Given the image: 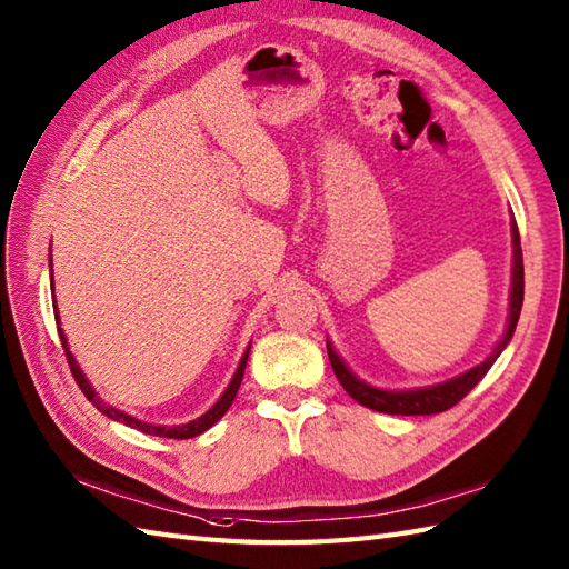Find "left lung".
I'll return each instance as SVG.
<instances>
[{"label":"left lung","instance_id":"8db88e82","mask_svg":"<svg viewBox=\"0 0 569 569\" xmlns=\"http://www.w3.org/2000/svg\"><path fill=\"white\" fill-rule=\"evenodd\" d=\"M511 244H513V267H511V296H509V325L507 332L501 337L495 351L487 356V359L470 368V371L460 373L451 380L439 382V386H429V388H417V390H380L368 386L361 378H356L347 363L339 359V353L335 347L327 341V353H329V363H332V371L337 380L341 382L351 398L368 407L376 409V412H386V415H402V417H415V415H439L458 405L466 395L478 386V382L485 378V373L490 371L492 363L497 361V356L505 351L509 345V339L513 337V329H517L521 306H523V254H521V237L517 222H511Z\"/></svg>","mask_w":569,"mask_h":569}]
</instances>
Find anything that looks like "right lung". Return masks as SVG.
<instances>
[{"mask_svg": "<svg viewBox=\"0 0 569 569\" xmlns=\"http://www.w3.org/2000/svg\"><path fill=\"white\" fill-rule=\"evenodd\" d=\"M50 271H52V269H50ZM50 276H52V273H50ZM52 302H56V300H52ZM52 312H56V322L60 325V317H58V306H52ZM58 335H60L62 349H64V359H68V363H70V371H72V376H74V380H77L79 390H82V392L87 395V400H89L91 405H94L101 415L109 417V419L121 421V425H126V427H130V429H138V431H142V433L160 436V439H193V436L203 433L206 429L213 427L216 421H218V419H220L224 412H228L230 405H232V400H234L237 390H240V386H242V376H244V368H247V359H249V347H247V351H244V356H242V361H240V366H237V371H234V376H232V380H230V386L224 388V392L220 395V400H218L213 407H210L206 415H201V417H198V419L189 421V425L162 427V425H148V421L136 419V417H130V415L121 412V409H116V407H111V405H106V402L99 398V395H97V390L91 388V382L84 378L82 368L77 366L74 356H72V351H70V347H68V339H64L62 327H58Z\"/></svg>", "mask_w": 569, "mask_h": 569, "instance_id": "right-lung-1", "label": "right lung"}]
</instances>
